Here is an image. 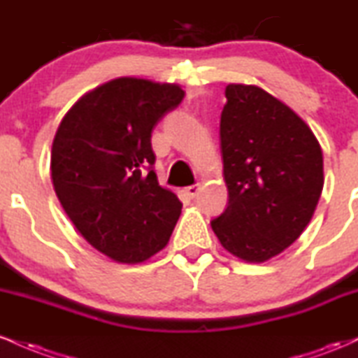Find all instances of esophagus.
<instances>
[{"label": "esophagus", "instance_id": "obj_1", "mask_svg": "<svg viewBox=\"0 0 358 358\" xmlns=\"http://www.w3.org/2000/svg\"><path fill=\"white\" fill-rule=\"evenodd\" d=\"M199 192H200V185H190V187L185 188V193H187L190 199H195V196L199 195Z\"/></svg>", "mask_w": 358, "mask_h": 358}]
</instances>
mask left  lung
<instances>
[{"mask_svg":"<svg viewBox=\"0 0 358 358\" xmlns=\"http://www.w3.org/2000/svg\"><path fill=\"white\" fill-rule=\"evenodd\" d=\"M220 148L227 208L210 222L220 244L264 262L301 236L323 190V155L293 109L256 85L225 87Z\"/></svg>","mask_w":358,"mask_h":358,"instance_id":"left-lung-1","label":"left lung"}]
</instances>
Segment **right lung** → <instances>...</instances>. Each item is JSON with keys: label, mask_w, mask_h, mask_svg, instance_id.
<instances>
[{"label": "right lung", "mask_w": 358, "mask_h": 358, "mask_svg": "<svg viewBox=\"0 0 358 358\" xmlns=\"http://www.w3.org/2000/svg\"><path fill=\"white\" fill-rule=\"evenodd\" d=\"M183 97L176 84L121 77L82 96L57 129V196L82 237L114 261L136 264L162 250L182 213L156 178L151 133Z\"/></svg>", "instance_id": "right-lung-1"}]
</instances>
